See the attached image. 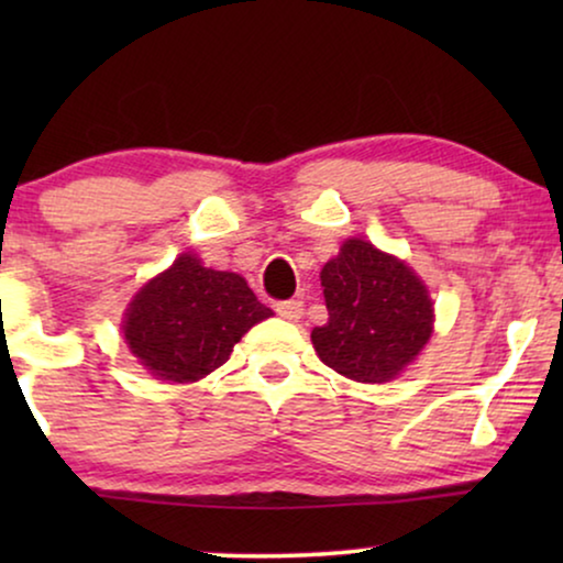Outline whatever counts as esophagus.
Instances as JSON below:
<instances>
[{
  "label": "esophagus",
  "instance_id": "1",
  "mask_svg": "<svg viewBox=\"0 0 563 563\" xmlns=\"http://www.w3.org/2000/svg\"><path fill=\"white\" fill-rule=\"evenodd\" d=\"M305 305L299 299H284V302H276V314L284 320H299L302 318Z\"/></svg>",
  "mask_w": 563,
  "mask_h": 563
}]
</instances>
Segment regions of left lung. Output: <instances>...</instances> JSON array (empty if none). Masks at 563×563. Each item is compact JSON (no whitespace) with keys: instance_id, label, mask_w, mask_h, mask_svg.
Wrapping results in <instances>:
<instances>
[{"instance_id":"8db88e82","label":"left lung","mask_w":563,"mask_h":563,"mask_svg":"<svg viewBox=\"0 0 563 563\" xmlns=\"http://www.w3.org/2000/svg\"><path fill=\"white\" fill-rule=\"evenodd\" d=\"M328 322L312 330L320 361L353 382L395 379L433 333V299L405 261L349 238L320 272Z\"/></svg>"}]
</instances>
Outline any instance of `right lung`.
<instances>
[{
	"mask_svg": "<svg viewBox=\"0 0 563 563\" xmlns=\"http://www.w3.org/2000/svg\"><path fill=\"white\" fill-rule=\"evenodd\" d=\"M272 314L241 274L214 272L181 253L133 297L122 333L156 379L187 384L225 364L233 345Z\"/></svg>",
	"mask_w": 563,
	"mask_h": 563,
	"instance_id": "add662e5",
	"label": "right lung"
}]
</instances>
